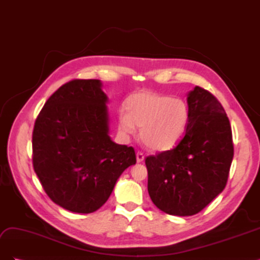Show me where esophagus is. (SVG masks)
<instances>
[{"label": "esophagus", "mask_w": 260, "mask_h": 260, "mask_svg": "<svg viewBox=\"0 0 260 260\" xmlns=\"http://www.w3.org/2000/svg\"><path fill=\"white\" fill-rule=\"evenodd\" d=\"M144 160V155H143V153L142 152H138L137 153V161L138 162H141V161H143Z\"/></svg>", "instance_id": "1"}]
</instances>
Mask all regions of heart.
I'll use <instances>...</instances> for the list:
<instances>
[{
    "mask_svg": "<svg viewBox=\"0 0 260 260\" xmlns=\"http://www.w3.org/2000/svg\"><path fill=\"white\" fill-rule=\"evenodd\" d=\"M127 113H120L118 125L124 135L132 136L141 128V140L156 152L175 148L184 137L190 111L182 99L153 92L135 93L125 103Z\"/></svg>",
    "mask_w": 260,
    "mask_h": 260,
    "instance_id": "obj_1",
    "label": "heart"
}]
</instances>
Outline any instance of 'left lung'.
I'll return each mask as SVG.
<instances>
[{"label":"left lung","mask_w":260,"mask_h":260,"mask_svg":"<svg viewBox=\"0 0 260 260\" xmlns=\"http://www.w3.org/2000/svg\"><path fill=\"white\" fill-rule=\"evenodd\" d=\"M190 122L179 144L148 156L147 190L157 208L193 216L223 191L233 159L229 118L219 101L195 86L187 93Z\"/></svg>","instance_id":"left-lung-1"}]
</instances>
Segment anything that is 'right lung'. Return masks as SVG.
I'll return each instance as SVG.
<instances>
[{
	"instance_id": "add662e5",
	"label": "right lung",
	"mask_w": 260,
	"mask_h": 260,
	"mask_svg": "<svg viewBox=\"0 0 260 260\" xmlns=\"http://www.w3.org/2000/svg\"><path fill=\"white\" fill-rule=\"evenodd\" d=\"M101 80H72L54 92L32 133V161L45 193L78 214L98 210L118 178L137 162L131 146L109 137L108 98Z\"/></svg>"
}]
</instances>
